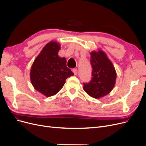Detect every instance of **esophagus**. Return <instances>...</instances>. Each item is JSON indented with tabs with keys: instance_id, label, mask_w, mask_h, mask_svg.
Wrapping results in <instances>:
<instances>
[{
	"instance_id": "obj_1",
	"label": "esophagus",
	"mask_w": 146,
	"mask_h": 146,
	"mask_svg": "<svg viewBox=\"0 0 146 146\" xmlns=\"http://www.w3.org/2000/svg\"><path fill=\"white\" fill-rule=\"evenodd\" d=\"M73 72L74 73V74L75 75L77 74V73H78V69L77 68H73Z\"/></svg>"
}]
</instances>
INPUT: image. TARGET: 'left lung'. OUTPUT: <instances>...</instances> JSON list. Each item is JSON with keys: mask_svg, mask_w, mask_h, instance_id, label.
I'll use <instances>...</instances> for the list:
<instances>
[{"mask_svg": "<svg viewBox=\"0 0 146 146\" xmlns=\"http://www.w3.org/2000/svg\"><path fill=\"white\" fill-rule=\"evenodd\" d=\"M92 78L84 83L83 90L90 96L99 99L110 94L115 85L117 72L106 54L98 49L90 52Z\"/></svg>", "mask_w": 146, "mask_h": 146, "instance_id": "1", "label": "left lung"}]
</instances>
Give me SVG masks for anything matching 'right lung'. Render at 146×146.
<instances>
[{
    "label": "right lung",
    "mask_w": 146,
    "mask_h": 146,
    "mask_svg": "<svg viewBox=\"0 0 146 146\" xmlns=\"http://www.w3.org/2000/svg\"><path fill=\"white\" fill-rule=\"evenodd\" d=\"M60 50V43L49 42L31 67V82L36 90L46 97L57 94L63 87L66 79L74 75L66 66V59L58 56Z\"/></svg>",
    "instance_id": "add662e5"
}]
</instances>
